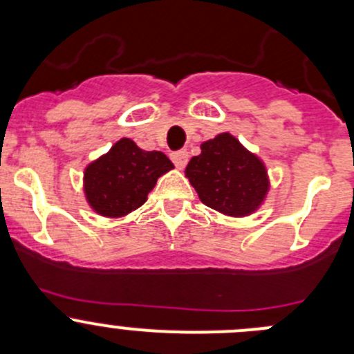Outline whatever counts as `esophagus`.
I'll list each match as a JSON object with an SVG mask.
<instances>
[{
	"mask_svg": "<svg viewBox=\"0 0 354 354\" xmlns=\"http://www.w3.org/2000/svg\"><path fill=\"white\" fill-rule=\"evenodd\" d=\"M171 159H173L174 166H176L178 169H183L188 162V152L185 151V149H181V151L173 152V154H171Z\"/></svg>",
	"mask_w": 354,
	"mask_h": 354,
	"instance_id": "1",
	"label": "esophagus"
}]
</instances>
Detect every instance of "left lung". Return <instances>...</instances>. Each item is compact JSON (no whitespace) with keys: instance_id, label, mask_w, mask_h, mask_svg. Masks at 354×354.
I'll list each match as a JSON object with an SVG mask.
<instances>
[{"instance_id":"obj_1","label":"left lung","mask_w":354,"mask_h":354,"mask_svg":"<svg viewBox=\"0 0 354 354\" xmlns=\"http://www.w3.org/2000/svg\"><path fill=\"white\" fill-rule=\"evenodd\" d=\"M185 174L200 200L231 217L255 212L269 192V176L262 160L246 151L236 137L219 133L200 145Z\"/></svg>"}]
</instances>
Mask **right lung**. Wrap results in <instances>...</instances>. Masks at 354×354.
Here are the masks:
<instances>
[{"label":"right lung","mask_w":354,"mask_h":354,"mask_svg":"<svg viewBox=\"0 0 354 354\" xmlns=\"http://www.w3.org/2000/svg\"><path fill=\"white\" fill-rule=\"evenodd\" d=\"M173 167L162 152L142 151L133 140L121 138L85 167V198L101 216L123 217L144 205L157 178Z\"/></svg>","instance_id":"add662e5"}]
</instances>
